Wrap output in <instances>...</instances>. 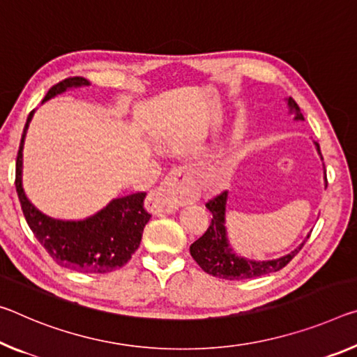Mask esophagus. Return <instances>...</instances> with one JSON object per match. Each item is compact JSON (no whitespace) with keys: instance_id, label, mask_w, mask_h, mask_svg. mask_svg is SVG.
<instances>
[{"instance_id":"1","label":"esophagus","mask_w":357,"mask_h":357,"mask_svg":"<svg viewBox=\"0 0 357 357\" xmlns=\"http://www.w3.org/2000/svg\"><path fill=\"white\" fill-rule=\"evenodd\" d=\"M197 194L188 169L174 168L157 189L151 190L146 206L154 214L173 213L183 203L195 202Z\"/></svg>"}]
</instances>
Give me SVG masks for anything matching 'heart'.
Here are the masks:
<instances>
[{
  "label": "heart",
  "instance_id": "heart-1",
  "mask_svg": "<svg viewBox=\"0 0 357 357\" xmlns=\"http://www.w3.org/2000/svg\"><path fill=\"white\" fill-rule=\"evenodd\" d=\"M167 148L169 152L176 155H190L197 151L203 149V143L197 139L188 138H169L167 141ZM235 168V162L231 158H222V160H214L202 169L200 181L206 188H220L231 178Z\"/></svg>",
  "mask_w": 357,
  "mask_h": 357
}]
</instances>
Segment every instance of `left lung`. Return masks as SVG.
<instances>
[{
    "instance_id": "1",
    "label": "left lung",
    "mask_w": 357,
    "mask_h": 357,
    "mask_svg": "<svg viewBox=\"0 0 357 357\" xmlns=\"http://www.w3.org/2000/svg\"><path fill=\"white\" fill-rule=\"evenodd\" d=\"M287 103V114L294 116V121H305L303 114L301 112V107L291 97L286 98ZM314 148L322 160L319 144L314 143ZM326 179V172H324ZM327 188V179H326ZM229 192L224 190L222 194L214 197L213 200L206 203V208L211 211L213 219L209 224L208 230L203 234L199 240L190 245V256L194 257L200 268L206 273L216 276V278L222 280H248V278H257V276L273 273L282 267H286L291 262L294 256L302 250L305 241L308 240L310 234L307 235L301 245L296 250L291 251L286 256H281L278 259L271 260H254L246 259L240 256L234 248H231L227 235V229H225V206H227Z\"/></svg>"
}]
</instances>
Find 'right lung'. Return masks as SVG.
<instances>
[{
    "label": "right lung",
    "instance_id": "obj_1",
    "mask_svg": "<svg viewBox=\"0 0 357 357\" xmlns=\"http://www.w3.org/2000/svg\"><path fill=\"white\" fill-rule=\"evenodd\" d=\"M84 77L65 79L49 90L47 100L66 90L89 87ZM35 111L26 119L15 165V188L22 211L38 241L61 267L79 273H109L126 265L138 250L144 225L151 214L144 209L146 192L112 199L92 216L84 219H55L38 209L24 189V148Z\"/></svg>",
    "mask_w": 357,
    "mask_h": 357
}]
</instances>
